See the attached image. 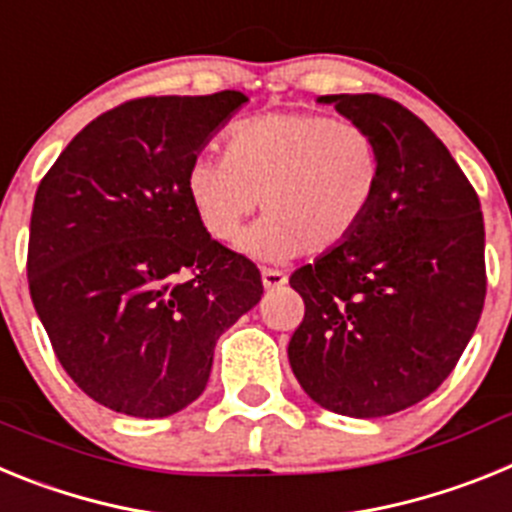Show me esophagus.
Masks as SVG:
<instances>
[{
    "instance_id": "34e87169",
    "label": "esophagus",
    "mask_w": 512,
    "mask_h": 512,
    "mask_svg": "<svg viewBox=\"0 0 512 512\" xmlns=\"http://www.w3.org/2000/svg\"><path fill=\"white\" fill-rule=\"evenodd\" d=\"M261 282H264L266 289H277L282 284H287V274L279 269H264L261 271Z\"/></svg>"
}]
</instances>
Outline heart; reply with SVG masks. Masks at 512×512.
I'll list each match as a JSON object with an SVG mask.
<instances>
[{
  "label": "heart",
  "mask_w": 512,
  "mask_h": 512,
  "mask_svg": "<svg viewBox=\"0 0 512 512\" xmlns=\"http://www.w3.org/2000/svg\"><path fill=\"white\" fill-rule=\"evenodd\" d=\"M379 184L382 151L372 133L292 110L235 122L225 153H197L184 171L189 207L215 241H233L261 200L266 215L241 248L264 261L341 248L374 210Z\"/></svg>",
  "instance_id": "b5f03b06"
}]
</instances>
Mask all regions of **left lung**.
<instances>
[{
  "instance_id": "left-lung-1",
  "label": "left lung",
  "mask_w": 512,
  "mask_h": 512,
  "mask_svg": "<svg viewBox=\"0 0 512 512\" xmlns=\"http://www.w3.org/2000/svg\"><path fill=\"white\" fill-rule=\"evenodd\" d=\"M382 151L377 202L351 241L289 277L305 318L289 364L320 408L400 413L454 372L487 292L479 197L449 148L395 99L325 94Z\"/></svg>"
}]
</instances>
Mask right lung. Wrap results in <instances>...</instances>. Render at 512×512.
<instances>
[{"instance_id":"add662e5","label":"right lung","mask_w":512,"mask_h":512,"mask_svg":"<svg viewBox=\"0 0 512 512\" xmlns=\"http://www.w3.org/2000/svg\"><path fill=\"white\" fill-rule=\"evenodd\" d=\"M246 102L130 99L89 122L35 192V312L66 374L115 413L187 408L217 338L264 295L256 264L210 238L184 194L189 161Z\"/></svg>"}]
</instances>
